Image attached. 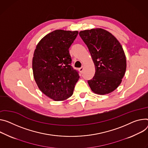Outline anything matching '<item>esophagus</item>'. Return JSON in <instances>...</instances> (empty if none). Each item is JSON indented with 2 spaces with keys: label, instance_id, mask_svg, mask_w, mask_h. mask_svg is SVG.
<instances>
[{
  "label": "esophagus",
  "instance_id": "1",
  "mask_svg": "<svg viewBox=\"0 0 148 148\" xmlns=\"http://www.w3.org/2000/svg\"><path fill=\"white\" fill-rule=\"evenodd\" d=\"M83 70H84V68H83V67H81V68L79 69V72H80V73H81V74L83 73Z\"/></svg>",
  "mask_w": 148,
  "mask_h": 148
}]
</instances>
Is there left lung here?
<instances>
[{
  "label": "left lung",
  "instance_id": "1",
  "mask_svg": "<svg viewBox=\"0 0 148 148\" xmlns=\"http://www.w3.org/2000/svg\"><path fill=\"white\" fill-rule=\"evenodd\" d=\"M80 37L87 46L95 66V74L88 83L97 95L109 94L120 84L126 69L123 49L118 40L101 28L82 31Z\"/></svg>",
  "mask_w": 148,
  "mask_h": 148
}]
</instances>
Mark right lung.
Here are the masks:
<instances>
[{"instance_id":"1","label":"right lung","mask_w":148,"mask_h":148,"mask_svg":"<svg viewBox=\"0 0 148 148\" xmlns=\"http://www.w3.org/2000/svg\"><path fill=\"white\" fill-rule=\"evenodd\" d=\"M78 31L56 30L39 42L32 59L35 82L44 95L55 101H62L73 94L79 78L71 64L69 48Z\"/></svg>"}]
</instances>
